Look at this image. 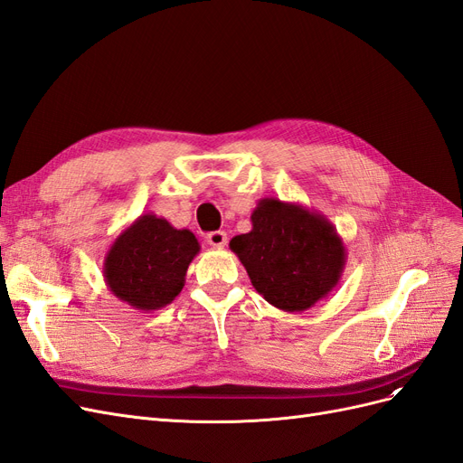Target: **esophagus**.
Instances as JSON below:
<instances>
[{"mask_svg": "<svg viewBox=\"0 0 463 463\" xmlns=\"http://www.w3.org/2000/svg\"><path fill=\"white\" fill-rule=\"evenodd\" d=\"M206 241H208V245L222 249L223 245L228 243V235H226V232H213V233L206 235Z\"/></svg>", "mask_w": 463, "mask_h": 463, "instance_id": "1", "label": "esophagus"}]
</instances>
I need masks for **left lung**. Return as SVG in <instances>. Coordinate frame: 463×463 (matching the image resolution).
Instances as JSON below:
<instances>
[{
	"mask_svg": "<svg viewBox=\"0 0 463 463\" xmlns=\"http://www.w3.org/2000/svg\"><path fill=\"white\" fill-rule=\"evenodd\" d=\"M253 230L230 249L260 296L286 313H303L338 286L347 250L334 223L299 203L266 197L250 214Z\"/></svg>",
	"mask_w": 463,
	"mask_h": 463,
	"instance_id": "1",
	"label": "left lung"
}]
</instances>
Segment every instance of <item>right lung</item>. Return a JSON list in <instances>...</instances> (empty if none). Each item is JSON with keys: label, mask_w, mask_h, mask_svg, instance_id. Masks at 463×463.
<instances>
[{"label": "right lung", "mask_w": 463, "mask_h": 463, "mask_svg": "<svg viewBox=\"0 0 463 463\" xmlns=\"http://www.w3.org/2000/svg\"><path fill=\"white\" fill-rule=\"evenodd\" d=\"M201 245L191 230H177L152 213L138 216L109 245L104 282L137 311H158L185 286L191 260Z\"/></svg>", "instance_id": "right-lung-1"}]
</instances>
